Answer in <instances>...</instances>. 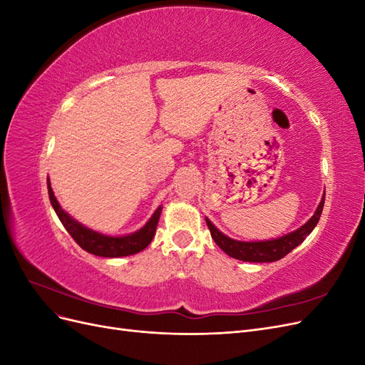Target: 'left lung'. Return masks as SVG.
Returning <instances> with one entry per match:
<instances>
[{
  "instance_id": "obj_1",
  "label": "left lung",
  "mask_w": 365,
  "mask_h": 365,
  "mask_svg": "<svg viewBox=\"0 0 365 365\" xmlns=\"http://www.w3.org/2000/svg\"><path fill=\"white\" fill-rule=\"evenodd\" d=\"M323 207H324V196H323L322 202H319L315 215L309 219L302 228H298L297 231H294V233H289L283 237L267 240V242L233 240L220 233V231L212 222H210L208 219H205V222L210 230V235H212L217 247L224 252H227L230 257H235L237 260H244V262H256V263L275 262V260L283 259L286 254H289L295 247L300 245L302 242L309 235H311V231L318 224L319 216H322Z\"/></svg>"
}]
</instances>
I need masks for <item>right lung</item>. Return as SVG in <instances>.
<instances>
[{
  "label": "right lung",
  "mask_w": 365,
  "mask_h": 365,
  "mask_svg": "<svg viewBox=\"0 0 365 365\" xmlns=\"http://www.w3.org/2000/svg\"><path fill=\"white\" fill-rule=\"evenodd\" d=\"M47 184H48L50 202L54 208V212H56V215L59 216L62 225L67 228L70 236L76 240V244L88 252L96 254V256H102V257L130 256V254H135V252H140L141 250H145L152 242L153 236H155V230L161 215V207H158L157 212L152 215L149 222L141 230L135 231L134 235L123 236V237H109L101 233H96V231L81 225L79 222H76L70 215L63 212L58 200L54 197L50 181Z\"/></svg>",
  "instance_id": "obj_1"
}]
</instances>
